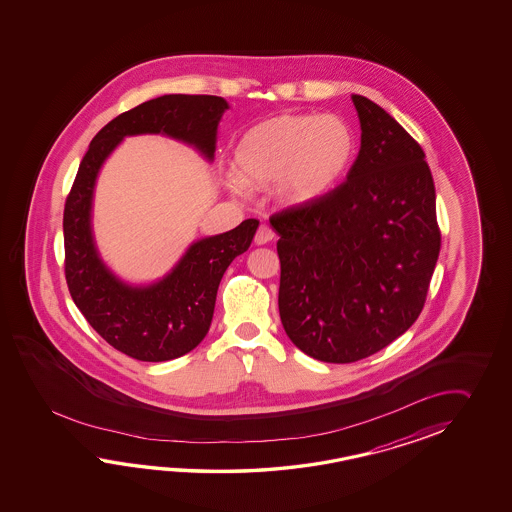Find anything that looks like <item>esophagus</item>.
<instances>
[{
  "mask_svg": "<svg viewBox=\"0 0 512 512\" xmlns=\"http://www.w3.org/2000/svg\"><path fill=\"white\" fill-rule=\"evenodd\" d=\"M272 240H274V232H272L271 227H267V225H260L258 230H256L254 243H256V245H265V243H269V241Z\"/></svg>",
  "mask_w": 512,
  "mask_h": 512,
  "instance_id": "1",
  "label": "esophagus"
}]
</instances>
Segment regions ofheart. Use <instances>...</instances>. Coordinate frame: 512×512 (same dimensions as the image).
Listing matches in <instances>:
<instances>
[{"instance_id":"heart-1","label":"heart","mask_w":512,"mask_h":512,"mask_svg":"<svg viewBox=\"0 0 512 512\" xmlns=\"http://www.w3.org/2000/svg\"><path fill=\"white\" fill-rule=\"evenodd\" d=\"M357 157V137L337 115H280L245 131L234 148V192L274 185L289 207L311 205L337 188Z\"/></svg>"}]
</instances>
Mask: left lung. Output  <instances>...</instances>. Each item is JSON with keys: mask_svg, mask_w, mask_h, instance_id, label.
<instances>
[{"mask_svg": "<svg viewBox=\"0 0 512 512\" xmlns=\"http://www.w3.org/2000/svg\"><path fill=\"white\" fill-rule=\"evenodd\" d=\"M351 100L362 135L348 179L271 218L283 329L333 364L366 359L414 324L441 249L423 148L370 98Z\"/></svg>", "mask_w": 512, "mask_h": 512, "instance_id": "8db88e82", "label": "left lung"}]
</instances>
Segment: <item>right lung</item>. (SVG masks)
I'll use <instances>...</instances> for the list:
<instances>
[{"mask_svg":"<svg viewBox=\"0 0 512 512\" xmlns=\"http://www.w3.org/2000/svg\"><path fill=\"white\" fill-rule=\"evenodd\" d=\"M227 100L214 95H164L120 113L98 131L78 166L64 208L66 282L89 326L109 346L144 362L183 357L205 338L219 282L232 260L251 247L258 219L194 243L164 280L130 287L98 258L91 236V197L98 170L126 135L166 133L214 157Z\"/></svg>","mask_w":512,"mask_h":512,"instance_id":"1","label":"right lung"}]
</instances>
